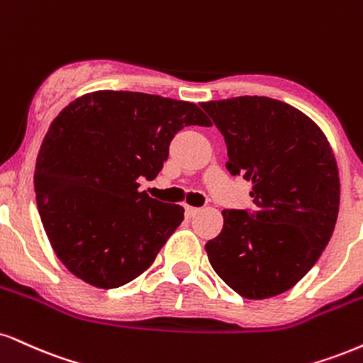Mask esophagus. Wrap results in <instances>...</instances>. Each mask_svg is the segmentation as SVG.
<instances>
[{
    "label": "esophagus",
    "instance_id": "34e87169",
    "mask_svg": "<svg viewBox=\"0 0 363 363\" xmlns=\"http://www.w3.org/2000/svg\"><path fill=\"white\" fill-rule=\"evenodd\" d=\"M186 216L187 218H193V216H196V215H198V213L201 211V209L199 208H194V206H189V204H186Z\"/></svg>",
    "mask_w": 363,
    "mask_h": 363
}]
</instances>
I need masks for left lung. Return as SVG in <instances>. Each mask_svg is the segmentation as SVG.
<instances>
[{"label":"left lung","instance_id":"8db88e82","mask_svg":"<svg viewBox=\"0 0 363 363\" xmlns=\"http://www.w3.org/2000/svg\"><path fill=\"white\" fill-rule=\"evenodd\" d=\"M223 133L226 167L252 182L255 211L223 209L206 243L215 272L247 299L294 287L333 235L340 176L328 138L311 118L265 96L201 103Z\"/></svg>","mask_w":363,"mask_h":363}]
</instances>
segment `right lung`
I'll list each match as a JSON object with an SVG mask.
<instances>
[{
  "label": "right lung",
  "mask_w": 363,
  "mask_h": 363,
  "mask_svg": "<svg viewBox=\"0 0 363 363\" xmlns=\"http://www.w3.org/2000/svg\"><path fill=\"white\" fill-rule=\"evenodd\" d=\"M189 125L211 121L194 103L132 91L87 93L55 116L33 182L43 230L69 272L115 289L154 264L184 208L138 191V179L157 177Z\"/></svg>",
  "instance_id": "obj_1"
}]
</instances>
